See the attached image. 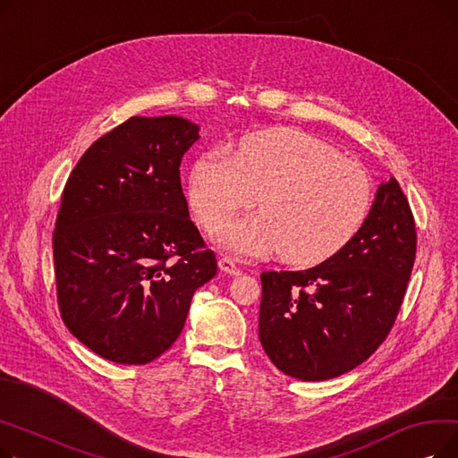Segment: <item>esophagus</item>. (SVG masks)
Listing matches in <instances>:
<instances>
[{
  "label": "esophagus",
  "mask_w": 458,
  "mask_h": 458,
  "mask_svg": "<svg viewBox=\"0 0 458 458\" xmlns=\"http://www.w3.org/2000/svg\"><path fill=\"white\" fill-rule=\"evenodd\" d=\"M219 267H221V271H225L226 275H239V273H242V269L237 267V263H235L230 256H221V258H219Z\"/></svg>",
  "instance_id": "1"
}]
</instances>
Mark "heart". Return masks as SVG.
Wrapping results in <instances>:
<instances>
[{
	"mask_svg": "<svg viewBox=\"0 0 458 458\" xmlns=\"http://www.w3.org/2000/svg\"><path fill=\"white\" fill-rule=\"evenodd\" d=\"M258 195L263 211L226 225L221 242L252 256L282 250L308 266L352 242L371 211L373 182L362 165L301 130L259 131L233 156L211 148L191 166L189 200L208 232L252 208Z\"/></svg>",
	"mask_w": 458,
	"mask_h": 458,
	"instance_id": "heart-1",
	"label": "heart"
}]
</instances>
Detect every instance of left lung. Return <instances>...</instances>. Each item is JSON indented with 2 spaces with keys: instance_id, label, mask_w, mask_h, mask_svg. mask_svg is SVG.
<instances>
[{
  "instance_id": "left-lung-1",
  "label": "left lung",
  "mask_w": 458,
  "mask_h": 458,
  "mask_svg": "<svg viewBox=\"0 0 458 458\" xmlns=\"http://www.w3.org/2000/svg\"><path fill=\"white\" fill-rule=\"evenodd\" d=\"M416 242L411 204L390 178L340 252L311 269L261 273L259 342L271 362L301 380L334 378L366 362L397 319Z\"/></svg>"
}]
</instances>
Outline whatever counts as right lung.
Wrapping results in <instances>:
<instances>
[{"label":"right lung","instance_id":"right-lung-1","mask_svg":"<svg viewBox=\"0 0 458 458\" xmlns=\"http://www.w3.org/2000/svg\"><path fill=\"white\" fill-rule=\"evenodd\" d=\"M199 126L131 116L96 139L63 189L52 237L61 318L92 352L148 364L182 334L216 273L180 182Z\"/></svg>","mask_w":458,"mask_h":458}]
</instances>
